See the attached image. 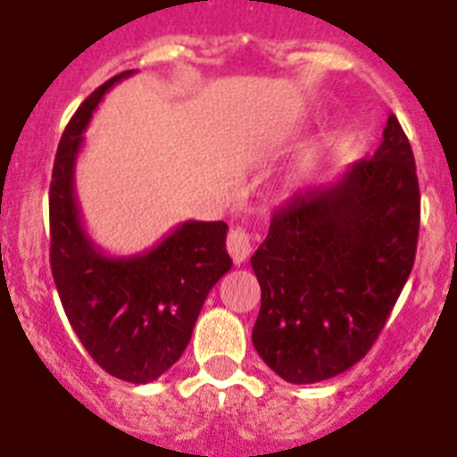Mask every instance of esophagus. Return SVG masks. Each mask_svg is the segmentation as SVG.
Masks as SVG:
<instances>
[{
    "instance_id": "1",
    "label": "esophagus",
    "mask_w": 457,
    "mask_h": 457,
    "mask_svg": "<svg viewBox=\"0 0 457 457\" xmlns=\"http://www.w3.org/2000/svg\"><path fill=\"white\" fill-rule=\"evenodd\" d=\"M226 247H228V253H231L233 263L240 265L245 263L252 253V237L245 228H231L228 233V240H226Z\"/></svg>"
}]
</instances>
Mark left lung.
I'll return each mask as SVG.
<instances>
[{
    "label": "left lung",
    "mask_w": 457,
    "mask_h": 457,
    "mask_svg": "<svg viewBox=\"0 0 457 457\" xmlns=\"http://www.w3.org/2000/svg\"><path fill=\"white\" fill-rule=\"evenodd\" d=\"M419 221L414 153L394 114L373 157L274 210L252 256V341L278 378L322 382L373 348L414 265Z\"/></svg>",
    "instance_id": "obj_1"
}]
</instances>
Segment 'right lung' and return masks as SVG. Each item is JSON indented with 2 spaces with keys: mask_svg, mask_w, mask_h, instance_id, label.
Wrapping results in <instances>:
<instances>
[{
  "mask_svg": "<svg viewBox=\"0 0 457 457\" xmlns=\"http://www.w3.org/2000/svg\"><path fill=\"white\" fill-rule=\"evenodd\" d=\"M125 71L79 104L56 148L50 183V265L71 327L100 369L146 385L192 338L210 288L231 270L226 221H183L160 245L112 258L87 236L75 199V160L93 112Z\"/></svg>",
  "mask_w": 457,
  "mask_h": 457,
  "instance_id": "1",
  "label": "right lung"
}]
</instances>
